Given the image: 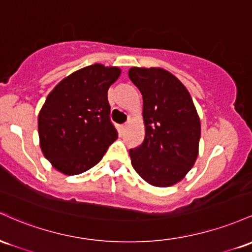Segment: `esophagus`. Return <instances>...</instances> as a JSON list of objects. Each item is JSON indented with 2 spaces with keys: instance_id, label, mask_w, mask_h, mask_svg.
Segmentation results:
<instances>
[{
  "instance_id": "esophagus-1",
  "label": "esophagus",
  "mask_w": 252,
  "mask_h": 252,
  "mask_svg": "<svg viewBox=\"0 0 252 252\" xmlns=\"http://www.w3.org/2000/svg\"><path fill=\"white\" fill-rule=\"evenodd\" d=\"M120 127H121V129H125V128H126V127H127V123H125V124H123V125H121Z\"/></svg>"
}]
</instances>
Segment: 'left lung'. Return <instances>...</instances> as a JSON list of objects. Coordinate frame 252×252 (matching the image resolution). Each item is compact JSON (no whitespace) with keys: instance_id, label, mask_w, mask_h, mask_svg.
<instances>
[{"instance_id":"obj_1","label":"left lung","mask_w":252,"mask_h":252,"mask_svg":"<svg viewBox=\"0 0 252 252\" xmlns=\"http://www.w3.org/2000/svg\"><path fill=\"white\" fill-rule=\"evenodd\" d=\"M131 80L143 95L145 138L129 149L141 179L156 187L180 182L193 168L199 150L200 120L186 87L159 67H132Z\"/></svg>"}]
</instances>
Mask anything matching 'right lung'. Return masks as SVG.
<instances>
[{
	"instance_id": "add662e5",
	"label": "right lung",
	"mask_w": 252,
	"mask_h": 252,
	"mask_svg": "<svg viewBox=\"0 0 252 252\" xmlns=\"http://www.w3.org/2000/svg\"><path fill=\"white\" fill-rule=\"evenodd\" d=\"M119 75V67L90 65L65 77L47 96L38 131L42 154L57 170L87 171L118 138L107 92Z\"/></svg>"
}]
</instances>
